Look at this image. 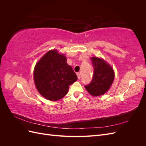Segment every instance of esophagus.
Listing matches in <instances>:
<instances>
[{"mask_svg": "<svg viewBox=\"0 0 146 146\" xmlns=\"http://www.w3.org/2000/svg\"><path fill=\"white\" fill-rule=\"evenodd\" d=\"M77 77H78V79H80L81 78V74H80V73L77 72Z\"/></svg>", "mask_w": 146, "mask_h": 146, "instance_id": "obj_1", "label": "esophagus"}]
</instances>
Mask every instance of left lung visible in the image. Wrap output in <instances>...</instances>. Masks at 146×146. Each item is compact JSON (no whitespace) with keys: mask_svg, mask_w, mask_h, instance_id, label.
<instances>
[{"mask_svg":"<svg viewBox=\"0 0 146 146\" xmlns=\"http://www.w3.org/2000/svg\"><path fill=\"white\" fill-rule=\"evenodd\" d=\"M91 60L94 74L91 83L85 88L91 95L99 96L107 92L112 85L114 78V70L103 59L91 57Z\"/></svg>","mask_w":146,"mask_h":146,"instance_id":"obj_1","label":"left lung"}]
</instances>
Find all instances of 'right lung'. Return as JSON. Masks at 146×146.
<instances>
[{
    "label": "right lung",
    "mask_w": 146,
    "mask_h": 146,
    "mask_svg": "<svg viewBox=\"0 0 146 146\" xmlns=\"http://www.w3.org/2000/svg\"><path fill=\"white\" fill-rule=\"evenodd\" d=\"M66 61L63 54L52 50L35 66V86L44 98L52 101L63 98L68 93L69 86L77 81V75Z\"/></svg>",
    "instance_id": "right-lung-1"
}]
</instances>
